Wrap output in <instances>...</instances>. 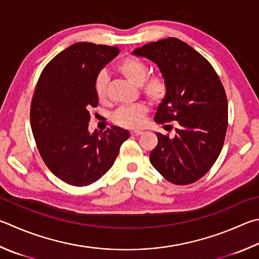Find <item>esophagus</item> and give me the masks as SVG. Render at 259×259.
<instances>
[{
    "label": "esophagus",
    "mask_w": 259,
    "mask_h": 259,
    "mask_svg": "<svg viewBox=\"0 0 259 259\" xmlns=\"http://www.w3.org/2000/svg\"><path fill=\"white\" fill-rule=\"evenodd\" d=\"M130 134H131V136H140V135H143L144 133L142 130H133Z\"/></svg>",
    "instance_id": "1"
}]
</instances>
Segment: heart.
<instances>
[{
	"label": "heart",
	"mask_w": 259,
	"mask_h": 259,
	"mask_svg": "<svg viewBox=\"0 0 259 259\" xmlns=\"http://www.w3.org/2000/svg\"><path fill=\"white\" fill-rule=\"evenodd\" d=\"M116 70L130 82L139 84L143 95L153 104H159L167 96L168 86L166 79L159 73L147 74L149 69L142 60L136 56H126L116 65ZM109 78L105 72L97 74L94 82V89L98 102L104 104L109 98ZM148 113V106L145 103H137L130 106H122L113 115V121L117 125L123 128L136 129L144 124L145 117Z\"/></svg>",
	"instance_id": "obj_1"
}]
</instances>
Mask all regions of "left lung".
<instances>
[{
  "label": "left lung",
  "mask_w": 259,
  "mask_h": 259,
  "mask_svg": "<svg viewBox=\"0 0 259 259\" xmlns=\"http://www.w3.org/2000/svg\"><path fill=\"white\" fill-rule=\"evenodd\" d=\"M158 65L166 79L167 96L154 120L176 136L156 134L158 143L150 163L175 185L196 182L213 166L222 150L228 129V98L211 64L198 52L168 37L136 49Z\"/></svg>",
  "instance_id": "8db88e82"
}]
</instances>
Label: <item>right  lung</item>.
I'll list each match as a JSON object with an SVG mask.
<instances>
[{
    "instance_id": "right-lung-1",
    "label": "right lung",
    "mask_w": 259,
    "mask_h": 259,
    "mask_svg": "<svg viewBox=\"0 0 259 259\" xmlns=\"http://www.w3.org/2000/svg\"><path fill=\"white\" fill-rule=\"evenodd\" d=\"M119 49L77 43L46 64L30 106V125L38 152L51 172L65 183L89 186L113 165L126 130L111 126L88 133L91 110L97 107L94 82Z\"/></svg>"
}]
</instances>
